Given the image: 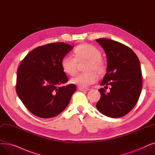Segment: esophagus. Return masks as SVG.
<instances>
[{"mask_svg":"<svg viewBox=\"0 0 155 155\" xmlns=\"http://www.w3.org/2000/svg\"><path fill=\"white\" fill-rule=\"evenodd\" d=\"M78 90L80 91H88L90 90L89 88H82V87H78Z\"/></svg>","mask_w":155,"mask_h":155,"instance_id":"obj_1","label":"esophagus"}]
</instances>
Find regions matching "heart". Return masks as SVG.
Masks as SVG:
<instances>
[{"label": "heart", "instance_id": "1", "mask_svg": "<svg viewBox=\"0 0 155 155\" xmlns=\"http://www.w3.org/2000/svg\"><path fill=\"white\" fill-rule=\"evenodd\" d=\"M75 58L71 56H64L61 61L63 71L69 75L75 74L77 69V61H88L85 73H79L70 79V82L80 87L85 88L95 83L97 80L95 71L99 74L105 71V64L102 61V53L98 48L88 45H80L73 51Z\"/></svg>", "mask_w": 155, "mask_h": 155}]
</instances>
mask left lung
I'll use <instances>...</instances> for the list:
<instances>
[{
    "label": "left lung",
    "mask_w": 155,
    "mask_h": 155,
    "mask_svg": "<svg viewBox=\"0 0 155 155\" xmlns=\"http://www.w3.org/2000/svg\"><path fill=\"white\" fill-rule=\"evenodd\" d=\"M96 41L102 47L107 60V73L99 89L101 97L96 107L102 114L117 118L126 115L136 104L142 88L141 64L137 56L128 46L110 39ZM110 86V91H105Z\"/></svg>",
    "instance_id": "8db88e82"
}]
</instances>
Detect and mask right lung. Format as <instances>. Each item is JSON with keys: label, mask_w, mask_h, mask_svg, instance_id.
Wrapping results in <instances>:
<instances>
[{"label": "right lung", "mask_w": 155, "mask_h": 155, "mask_svg": "<svg viewBox=\"0 0 155 155\" xmlns=\"http://www.w3.org/2000/svg\"><path fill=\"white\" fill-rule=\"evenodd\" d=\"M73 48L64 43L39 46L21 63L16 92L34 115L50 118L58 115L67 107L77 87L74 84L61 86L68 80L61 68V61Z\"/></svg>", "instance_id": "right-lung-1"}]
</instances>
